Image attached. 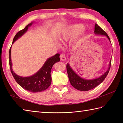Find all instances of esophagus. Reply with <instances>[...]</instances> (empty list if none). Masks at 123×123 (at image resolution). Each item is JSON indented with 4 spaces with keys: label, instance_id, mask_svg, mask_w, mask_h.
<instances>
[{
    "label": "esophagus",
    "instance_id": "esophagus-1",
    "mask_svg": "<svg viewBox=\"0 0 123 123\" xmlns=\"http://www.w3.org/2000/svg\"><path fill=\"white\" fill-rule=\"evenodd\" d=\"M60 59H61L62 61H65L66 60V55H64V54H61V55H60Z\"/></svg>",
    "mask_w": 123,
    "mask_h": 123
}]
</instances>
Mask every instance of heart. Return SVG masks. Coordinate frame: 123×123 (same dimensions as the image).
I'll list each match as a JSON object with an SVG mask.
<instances>
[{"mask_svg":"<svg viewBox=\"0 0 123 123\" xmlns=\"http://www.w3.org/2000/svg\"><path fill=\"white\" fill-rule=\"evenodd\" d=\"M85 26L84 24H74L67 28L59 37L60 41L64 43L75 38L81 32H83Z\"/></svg>","mask_w":123,"mask_h":123,"instance_id":"1","label":"heart"}]
</instances>
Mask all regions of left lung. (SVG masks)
Segmentation results:
<instances>
[{
  "mask_svg": "<svg viewBox=\"0 0 123 123\" xmlns=\"http://www.w3.org/2000/svg\"><path fill=\"white\" fill-rule=\"evenodd\" d=\"M94 34L95 35H102V36H106L111 42L110 37L108 36L106 32L104 31L98 25L95 23L94 27ZM111 60H110L109 63V66L107 70L104 74L100 76L98 78L93 79H86L81 78L76 74V73L70 67L69 63L67 64V70L69 78V81L72 86L75 88L81 91H87L93 89L98 86L99 84L105 80L106 77L109 73V70L111 67Z\"/></svg>",
  "mask_w": 123,
  "mask_h": 123,
  "instance_id": "left-lung-1",
  "label": "left lung"
}]
</instances>
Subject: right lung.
<instances>
[{
	"label": "right lung",
	"mask_w": 123,
	"mask_h": 123,
	"mask_svg": "<svg viewBox=\"0 0 123 123\" xmlns=\"http://www.w3.org/2000/svg\"><path fill=\"white\" fill-rule=\"evenodd\" d=\"M34 22H31L26 25L23 30L17 33L12 42L14 43L18 38L21 37L25 33L27 32L29 27L32 25ZM12 47V46H11ZM11 47L9 50V64L11 73L16 82L22 88L32 93L40 92L47 89L50 86L51 83V70L54 64L60 61L59 54H55L50 57L47 59L42 67L32 75L23 77L18 75L14 72L12 69V63L11 58Z\"/></svg>",
	"instance_id": "obj_1"
}]
</instances>
